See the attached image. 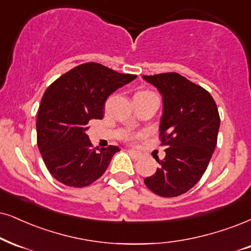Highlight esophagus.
Listing matches in <instances>:
<instances>
[{
    "mask_svg": "<svg viewBox=\"0 0 251 251\" xmlns=\"http://www.w3.org/2000/svg\"><path fill=\"white\" fill-rule=\"evenodd\" d=\"M128 152H129V154H130V157H131L132 159L138 160V159L142 158V154H141L140 152H137V151H135V150H129Z\"/></svg>",
    "mask_w": 251,
    "mask_h": 251,
    "instance_id": "esophagus-1",
    "label": "esophagus"
}]
</instances>
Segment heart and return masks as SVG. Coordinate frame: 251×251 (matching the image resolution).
I'll list each match as a JSON object with an SVG mask.
<instances>
[{"label":"heart","mask_w":251,"mask_h":251,"mask_svg":"<svg viewBox=\"0 0 251 251\" xmlns=\"http://www.w3.org/2000/svg\"><path fill=\"white\" fill-rule=\"evenodd\" d=\"M136 138H137V136H134V135L128 136V140H129V141H135Z\"/></svg>","instance_id":"1"}]
</instances>
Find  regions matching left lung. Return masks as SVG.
<instances>
[{"label": "left lung", "instance_id": "8db88e82", "mask_svg": "<svg viewBox=\"0 0 251 251\" xmlns=\"http://www.w3.org/2000/svg\"><path fill=\"white\" fill-rule=\"evenodd\" d=\"M163 97L159 136L165 158L144 179L147 187L164 198L178 197L191 190L205 173L214 152L220 116L212 95L180 74L143 75Z\"/></svg>", "mask_w": 251, "mask_h": 251}]
</instances>
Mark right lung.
<instances>
[{
	"label": "right lung",
	"instance_id": "obj_1",
	"mask_svg": "<svg viewBox=\"0 0 251 251\" xmlns=\"http://www.w3.org/2000/svg\"><path fill=\"white\" fill-rule=\"evenodd\" d=\"M136 78L98 63L74 67L51 83L37 116V144L46 168L61 184L85 187L106 171L120 149L93 148L88 123L101 120L108 97Z\"/></svg>",
	"mask_w": 251,
	"mask_h": 251
}]
</instances>
